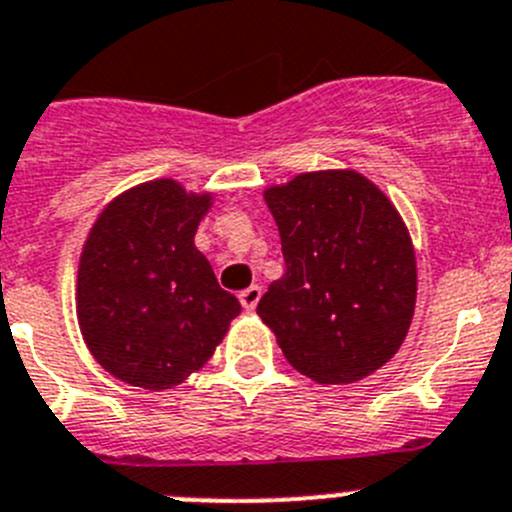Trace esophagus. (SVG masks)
<instances>
[{"label":"esophagus","instance_id":"1","mask_svg":"<svg viewBox=\"0 0 512 512\" xmlns=\"http://www.w3.org/2000/svg\"><path fill=\"white\" fill-rule=\"evenodd\" d=\"M260 298H262V288L260 285H250V288H245L240 293V303H242V308L245 310H255L257 308V303H260Z\"/></svg>","mask_w":512,"mask_h":512}]
</instances>
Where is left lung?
<instances>
[{"label":"left lung","mask_w":512,"mask_h":512,"mask_svg":"<svg viewBox=\"0 0 512 512\" xmlns=\"http://www.w3.org/2000/svg\"><path fill=\"white\" fill-rule=\"evenodd\" d=\"M285 275L257 315L288 364L315 384H353L394 358L417 303L409 229L384 191L353 169L305 171L265 189Z\"/></svg>","instance_id":"obj_1"}]
</instances>
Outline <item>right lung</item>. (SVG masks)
<instances>
[{"label":"right lung","instance_id":"1","mask_svg":"<svg viewBox=\"0 0 512 512\" xmlns=\"http://www.w3.org/2000/svg\"><path fill=\"white\" fill-rule=\"evenodd\" d=\"M212 191L176 179L131 186L105 204L80 252L75 308L108 374L164 391L202 369L240 315L194 245Z\"/></svg>","mask_w":512,"mask_h":512}]
</instances>
